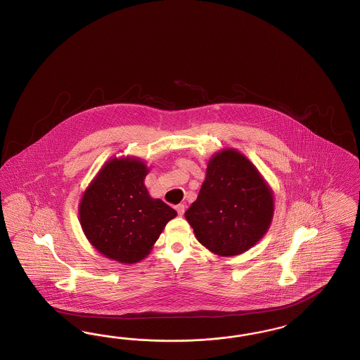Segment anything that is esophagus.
<instances>
[{
	"label": "esophagus",
	"instance_id": "obj_1",
	"mask_svg": "<svg viewBox=\"0 0 360 360\" xmlns=\"http://www.w3.org/2000/svg\"><path fill=\"white\" fill-rule=\"evenodd\" d=\"M175 210L178 212V215H184V212H185V205H176V206H175Z\"/></svg>",
	"mask_w": 360,
	"mask_h": 360
}]
</instances>
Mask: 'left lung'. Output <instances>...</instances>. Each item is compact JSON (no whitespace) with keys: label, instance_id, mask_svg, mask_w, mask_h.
Returning a JSON list of instances; mask_svg holds the SVG:
<instances>
[{"label":"left lung","instance_id":"left-lung-1","mask_svg":"<svg viewBox=\"0 0 360 360\" xmlns=\"http://www.w3.org/2000/svg\"><path fill=\"white\" fill-rule=\"evenodd\" d=\"M273 212V194L254 165L236 150H224L209 162L198 198L185 217L205 248L233 257L264 236Z\"/></svg>","mask_w":360,"mask_h":360}]
</instances>
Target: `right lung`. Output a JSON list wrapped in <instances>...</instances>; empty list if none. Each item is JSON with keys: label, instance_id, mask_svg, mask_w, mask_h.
<instances>
[{"label": "right lung", "instance_id": "right-lung-1", "mask_svg": "<svg viewBox=\"0 0 360 360\" xmlns=\"http://www.w3.org/2000/svg\"><path fill=\"white\" fill-rule=\"evenodd\" d=\"M148 169L138 160H112L87 187L79 219L87 239L105 257L142 261L176 211L149 195Z\"/></svg>", "mask_w": 360, "mask_h": 360}]
</instances>
